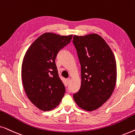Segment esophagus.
Masks as SVG:
<instances>
[{"instance_id": "34e87169", "label": "esophagus", "mask_w": 135, "mask_h": 135, "mask_svg": "<svg viewBox=\"0 0 135 135\" xmlns=\"http://www.w3.org/2000/svg\"><path fill=\"white\" fill-rule=\"evenodd\" d=\"M66 81H67V83H68V84H69V82H70V79H69V78L66 79Z\"/></svg>"}]
</instances>
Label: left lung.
Instances as JSON below:
<instances>
[{
    "instance_id": "1",
    "label": "left lung",
    "mask_w": 135,
    "mask_h": 135,
    "mask_svg": "<svg viewBox=\"0 0 135 135\" xmlns=\"http://www.w3.org/2000/svg\"><path fill=\"white\" fill-rule=\"evenodd\" d=\"M81 66V86L73 98L83 109L92 111L106 103L115 88L117 69L114 55L105 40L91 34L73 37Z\"/></svg>"
}]
</instances>
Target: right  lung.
I'll return each instance as SVG.
<instances>
[{"instance_id": "1", "label": "right lung", "mask_w": 135, "mask_h": 135, "mask_svg": "<svg viewBox=\"0 0 135 135\" xmlns=\"http://www.w3.org/2000/svg\"><path fill=\"white\" fill-rule=\"evenodd\" d=\"M72 38L73 35L44 33L33 42L24 57L21 68L24 89L32 104L44 111L58 106L65 93L55 59Z\"/></svg>"}]
</instances>
